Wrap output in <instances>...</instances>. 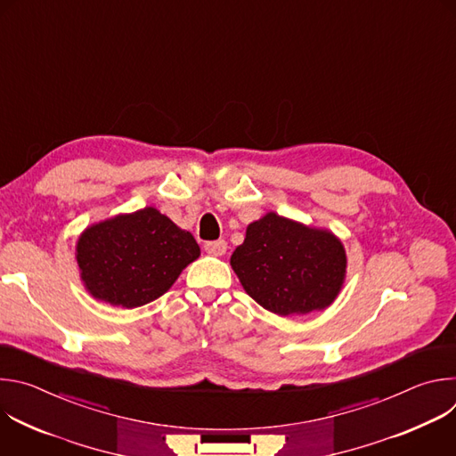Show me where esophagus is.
I'll return each instance as SVG.
<instances>
[{"mask_svg": "<svg viewBox=\"0 0 456 456\" xmlns=\"http://www.w3.org/2000/svg\"><path fill=\"white\" fill-rule=\"evenodd\" d=\"M206 252L211 254V256H224L225 250H227V243L224 240H216V241H208L204 245Z\"/></svg>", "mask_w": 456, "mask_h": 456, "instance_id": "esophagus-1", "label": "esophagus"}]
</instances>
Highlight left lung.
Here are the masks:
<instances>
[{"label": "left lung", "mask_w": 456, "mask_h": 456, "mask_svg": "<svg viewBox=\"0 0 456 456\" xmlns=\"http://www.w3.org/2000/svg\"><path fill=\"white\" fill-rule=\"evenodd\" d=\"M245 292L278 315L308 314L334 303L346 276V252L327 229L267 213L247 227L231 256Z\"/></svg>", "instance_id": "left-lung-1"}]
</instances>
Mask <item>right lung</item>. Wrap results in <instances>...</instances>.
Here are the masks:
<instances>
[{"label":"right lung","mask_w":456,"mask_h":456,"mask_svg":"<svg viewBox=\"0 0 456 456\" xmlns=\"http://www.w3.org/2000/svg\"><path fill=\"white\" fill-rule=\"evenodd\" d=\"M199 256L192 234L155 208L90 225L76 248L86 290L122 308L142 306L166 294Z\"/></svg>","instance_id":"add662e5"}]
</instances>
